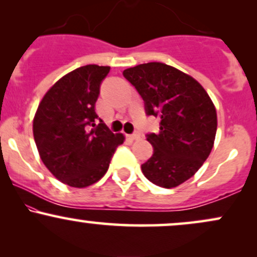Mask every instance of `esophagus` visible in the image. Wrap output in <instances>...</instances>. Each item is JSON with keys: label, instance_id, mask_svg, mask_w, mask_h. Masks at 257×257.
I'll return each mask as SVG.
<instances>
[{"label": "esophagus", "instance_id": "obj_1", "mask_svg": "<svg viewBox=\"0 0 257 257\" xmlns=\"http://www.w3.org/2000/svg\"><path fill=\"white\" fill-rule=\"evenodd\" d=\"M129 138L132 139V140H139V139L141 138V135H140V133H133L132 135H129Z\"/></svg>", "mask_w": 257, "mask_h": 257}]
</instances>
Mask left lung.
<instances>
[{"label": "left lung", "instance_id": "8db88e82", "mask_svg": "<svg viewBox=\"0 0 257 257\" xmlns=\"http://www.w3.org/2000/svg\"><path fill=\"white\" fill-rule=\"evenodd\" d=\"M123 76L143 98L147 116L161 118L158 134L146 135L153 155L141 170L152 184L176 187L210 155L217 128L213 101L196 79L166 64H141Z\"/></svg>", "mask_w": 257, "mask_h": 257}]
</instances>
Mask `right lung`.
I'll return each instance as SVG.
<instances>
[{"label": "right lung", "instance_id": "add662e5", "mask_svg": "<svg viewBox=\"0 0 257 257\" xmlns=\"http://www.w3.org/2000/svg\"><path fill=\"white\" fill-rule=\"evenodd\" d=\"M108 66L85 65L46 93L34 118V138L44 166L72 187L95 184L107 172L122 134H113L95 112Z\"/></svg>", "mask_w": 257, "mask_h": 257}]
</instances>
